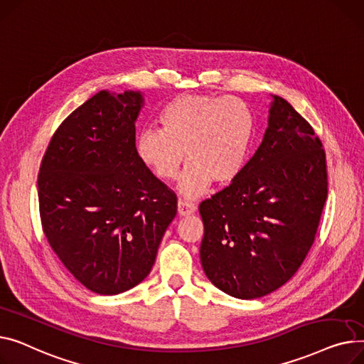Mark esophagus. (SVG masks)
<instances>
[{"instance_id": "obj_1", "label": "esophagus", "mask_w": 364, "mask_h": 364, "mask_svg": "<svg viewBox=\"0 0 364 364\" xmlns=\"http://www.w3.org/2000/svg\"><path fill=\"white\" fill-rule=\"evenodd\" d=\"M196 210H197L196 204L186 203V201H182V200H179V201H178V213H179V216H189V215H194Z\"/></svg>"}]
</instances>
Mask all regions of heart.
Listing matches in <instances>:
<instances>
[{
	"mask_svg": "<svg viewBox=\"0 0 364 364\" xmlns=\"http://www.w3.org/2000/svg\"><path fill=\"white\" fill-rule=\"evenodd\" d=\"M161 129L146 127L136 136V156L163 181L173 179L189 164L178 189L185 198L204 194L211 182L225 186L245 167L254 136V116L235 97L179 95L160 112Z\"/></svg>",
	"mask_w": 364,
	"mask_h": 364,
	"instance_id": "1",
	"label": "heart"
}]
</instances>
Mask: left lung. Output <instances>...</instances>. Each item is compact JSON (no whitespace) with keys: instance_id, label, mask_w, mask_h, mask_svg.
I'll return each mask as SVG.
<instances>
[{"instance_id":"8db88e82","label":"left lung","mask_w":364,"mask_h":364,"mask_svg":"<svg viewBox=\"0 0 364 364\" xmlns=\"http://www.w3.org/2000/svg\"><path fill=\"white\" fill-rule=\"evenodd\" d=\"M272 98L257 151L237 181L200 204L204 273L241 300L291 279L313 245L328 196L322 142L287 100Z\"/></svg>"}]
</instances>
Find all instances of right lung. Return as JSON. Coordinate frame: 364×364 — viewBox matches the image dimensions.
Listing matches in <instances>:
<instances>
[{
  "label": "right lung",
  "instance_id": "add662e5",
  "mask_svg": "<svg viewBox=\"0 0 364 364\" xmlns=\"http://www.w3.org/2000/svg\"><path fill=\"white\" fill-rule=\"evenodd\" d=\"M139 91H100L64 120L42 159V229L76 279L116 295L151 272L176 196L136 156Z\"/></svg>",
  "mask_w": 364,
  "mask_h": 364
}]
</instances>
